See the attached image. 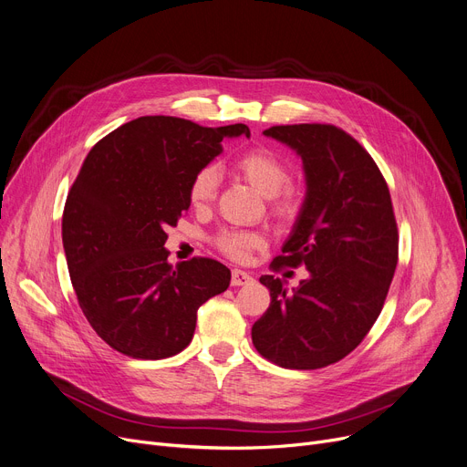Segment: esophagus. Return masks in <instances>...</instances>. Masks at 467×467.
I'll return each mask as SVG.
<instances>
[{"instance_id": "esophagus-1", "label": "esophagus", "mask_w": 467, "mask_h": 467, "mask_svg": "<svg viewBox=\"0 0 467 467\" xmlns=\"http://www.w3.org/2000/svg\"><path fill=\"white\" fill-rule=\"evenodd\" d=\"M254 278L248 275V273H244V271H238V268H234V271L231 273V284L233 285H246V284H250Z\"/></svg>"}]
</instances>
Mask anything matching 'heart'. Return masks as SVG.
I'll return each mask as SVG.
<instances>
[{
    "mask_svg": "<svg viewBox=\"0 0 467 467\" xmlns=\"http://www.w3.org/2000/svg\"><path fill=\"white\" fill-rule=\"evenodd\" d=\"M234 170L254 185L263 196H268V208L280 223L297 221L305 208L303 189L287 183L289 168L285 161L266 147L244 151L233 162ZM219 187L217 171L212 166L201 168L189 183V202L192 208H206L213 202ZM217 248L231 259H244L252 250L265 246V236L254 231L225 229L215 236Z\"/></svg>",
    "mask_w": 467,
    "mask_h": 467,
    "instance_id": "b5f03b06",
    "label": "heart"
}]
</instances>
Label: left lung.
<instances>
[{
	"label": "left lung",
	"instance_id": "8db88e82",
	"mask_svg": "<svg viewBox=\"0 0 467 467\" xmlns=\"http://www.w3.org/2000/svg\"><path fill=\"white\" fill-rule=\"evenodd\" d=\"M263 134L296 150L306 174L303 213L271 268L303 265L310 276L293 293L282 278H259L271 305L252 340L285 369H322L359 345L384 306L400 250L394 206L373 157L342 129L303 122Z\"/></svg>",
	"mask_w": 467,
	"mask_h": 467
}]
</instances>
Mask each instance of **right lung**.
<instances>
[{"label":"right lung","instance_id":"obj_1","mask_svg":"<svg viewBox=\"0 0 467 467\" xmlns=\"http://www.w3.org/2000/svg\"><path fill=\"white\" fill-rule=\"evenodd\" d=\"M246 125L201 127L166 115L138 117L98 141L62 213L69 278L90 327L129 358L162 359L192 338L196 310L229 287L215 259L168 263L166 229L189 208L192 176Z\"/></svg>","mask_w":467,"mask_h":467}]
</instances>
